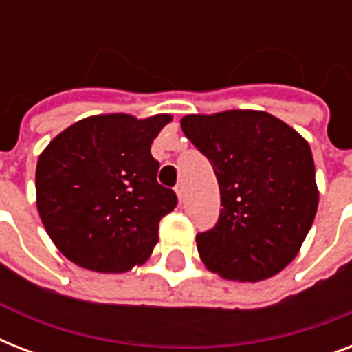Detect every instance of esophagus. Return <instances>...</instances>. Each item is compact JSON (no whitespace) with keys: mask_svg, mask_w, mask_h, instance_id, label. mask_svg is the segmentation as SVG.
Listing matches in <instances>:
<instances>
[{"mask_svg":"<svg viewBox=\"0 0 352 352\" xmlns=\"http://www.w3.org/2000/svg\"><path fill=\"white\" fill-rule=\"evenodd\" d=\"M175 193L177 197H179V203H182V201H184V195H186V190H184V184H182V182H179L175 186Z\"/></svg>","mask_w":352,"mask_h":352,"instance_id":"esophagus-1","label":"esophagus"}]
</instances>
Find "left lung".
<instances>
[{
	"mask_svg": "<svg viewBox=\"0 0 352 352\" xmlns=\"http://www.w3.org/2000/svg\"><path fill=\"white\" fill-rule=\"evenodd\" d=\"M181 127L219 181V221L197 234L206 268L248 283L281 272L298 256L320 201L309 142L254 109L186 115Z\"/></svg>",
	"mask_w": 352,
	"mask_h": 352,
	"instance_id": "obj_1",
	"label": "left lung"
}]
</instances>
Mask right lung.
I'll list each match as a JSON object with an SVG mask.
<instances>
[{"label": "right lung", "mask_w": 352, "mask_h": 352, "mask_svg": "<svg viewBox=\"0 0 352 352\" xmlns=\"http://www.w3.org/2000/svg\"><path fill=\"white\" fill-rule=\"evenodd\" d=\"M171 115L126 113L74 122L52 138L36 166V206L69 261L102 274L142 265L177 195L157 182L151 142Z\"/></svg>", "instance_id": "obj_1"}]
</instances>
